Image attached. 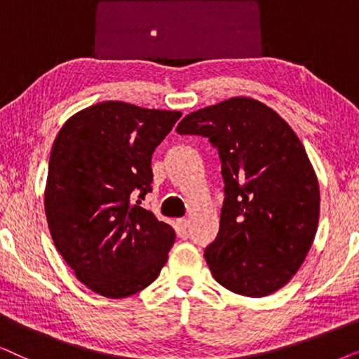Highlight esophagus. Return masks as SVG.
I'll use <instances>...</instances> for the list:
<instances>
[{"label": "esophagus", "mask_w": 359, "mask_h": 359, "mask_svg": "<svg viewBox=\"0 0 359 359\" xmlns=\"http://www.w3.org/2000/svg\"><path fill=\"white\" fill-rule=\"evenodd\" d=\"M176 224H178V227H180L181 230H186V229L189 227V219H186V217H181V219L176 220Z\"/></svg>", "instance_id": "1"}]
</instances>
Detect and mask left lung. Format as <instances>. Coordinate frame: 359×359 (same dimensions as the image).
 <instances>
[{
  "instance_id": "obj_1",
  "label": "left lung",
  "mask_w": 359,
  "mask_h": 359,
  "mask_svg": "<svg viewBox=\"0 0 359 359\" xmlns=\"http://www.w3.org/2000/svg\"><path fill=\"white\" fill-rule=\"evenodd\" d=\"M176 132L208 137L222 163L219 233L204 252L214 279L240 296L276 292L306 259L320 214L302 142L276 111L245 96L191 112Z\"/></svg>"
}]
</instances>
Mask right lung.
Masks as SVG:
<instances>
[{
  "mask_svg": "<svg viewBox=\"0 0 359 359\" xmlns=\"http://www.w3.org/2000/svg\"><path fill=\"white\" fill-rule=\"evenodd\" d=\"M180 117L104 101L73 114L55 137L43 193L48 230L93 292L129 297L150 286L168 259L173 227L134 199L151 191V155Z\"/></svg>",
  "mask_w": 359,
  "mask_h": 359,
  "instance_id": "right-lung-1",
  "label": "right lung"
}]
</instances>
